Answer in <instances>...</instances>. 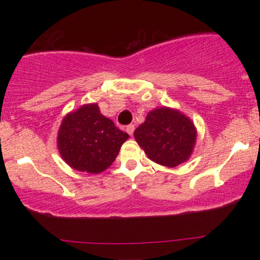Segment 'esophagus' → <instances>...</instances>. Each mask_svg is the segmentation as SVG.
Wrapping results in <instances>:
<instances>
[{"instance_id":"esophagus-1","label":"esophagus","mask_w":260,"mask_h":260,"mask_svg":"<svg viewBox=\"0 0 260 260\" xmlns=\"http://www.w3.org/2000/svg\"><path fill=\"white\" fill-rule=\"evenodd\" d=\"M134 131H135V125H134V124H130V125L126 126V133L129 134L130 136H133Z\"/></svg>"}]
</instances>
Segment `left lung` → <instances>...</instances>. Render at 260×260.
<instances>
[{
    "mask_svg": "<svg viewBox=\"0 0 260 260\" xmlns=\"http://www.w3.org/2000/svg\"><path fill=\"white\" fill-rule=\"evenodd\" d=\"M134 136L151 161L174 168L189 159L198 131L193 120L180 110L159 106L148 113Z\"/></svg>",
    "mask_w": 260,
    "mask_h": 260,
    "instance_id": "1",
    "label": "left lung"
}]
</instances>
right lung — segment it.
Returning <instances> with one entry per match:
<instances>
[{
	"label": "right lung",
	"mask_w": 260,
	"mask_h": 260,
	"mask_svg": "<svg viewBox=\"0 0 260 260\" xmlns=\"http://www.w3.org/2000/svg\"><path fill=\"white\" fill-rule=\"evenodd\" d=\"M127 138L129 135L102 115L97 103H91L63 117L56 147L61 158L72 169L99 174L112 165Z\"/></svg>",
	"instance_id": "add662e5"
}]
</instances>
